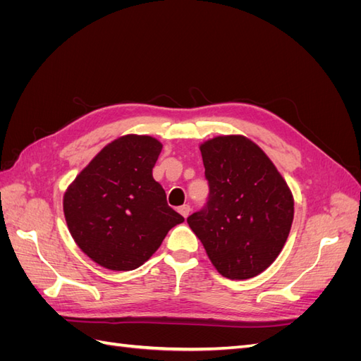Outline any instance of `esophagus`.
<instances>
[{
  "instance_id": "esophagus-1",
  "label": "esophagus",
  "mask_w": 361,
  "mask_h": 361,
  "mask_svg": "<svg viewBox=\"0 0 361 361\" xmlns=\"http://www.w3.org/2000/svg\"><path fill=\"white\" fill-rule=\"evenodd\" d=\"M179 214L183 216V218H187L188 215H190V212H191V207L188 206V204H182V206H179Z\"/></svg>"
}]
</instances>
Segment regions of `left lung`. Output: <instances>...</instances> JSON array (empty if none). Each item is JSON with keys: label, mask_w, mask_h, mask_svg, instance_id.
Listing matches in <instances>:
<instances>
[{"label": "left lung", "mask_w": 361, "mask_h": 361, "mask_svg": "<svg viewBox=\"0 0 361 361\" xmlns=\"http://www.w3.org/2000/svg\"><path fill=\"white\" fill-rule=\"evenodd\" d=\"M200 152L209 199L187 221L221 276L255 277L289 236L292 192L265 152L244 135L207 140Z\"/></svg>", "instance_id": "1"}]
</instances>
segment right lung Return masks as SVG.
Segmentation results:
<instances>
[{
  "instance_id": "1",
  "label": "right lung",
  "mask_w": 361,
  "mask_h": 361,
  "mask_svg": "<svg viewBox=\"0 0 361 361\" xmlns=\"http://www.w3.org/2000/svg\"><path fill=\"white\" fill-rule=\"evenodd\" d=\"M161 149L154 137H120L64 192L63 211L72 238L104 268L130 271L143 265L170 228L183 221L152 176Z\"/></svg>"
}]
</instances>
